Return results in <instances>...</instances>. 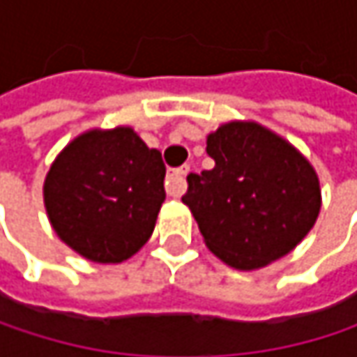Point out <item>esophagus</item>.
<instances>
[{
	"label": "esophagus",
	"instance_id": "esophagus-1",
	"mask_svg": "<svg viewBox=\"0 0 357 357\" xmlns=\"http://www.w3.org/2000/svg\"><path fill=\"white\" fill-rule=\"evenodd\" d=\"M188 172H190V165H183L179 169L169 172L167 181H165V190H167L169 196L178 198V196H181L185 192V176H188Z\"/></svg>",
	"mask_w": 357,
	"mask_h": 357
}]
</instances>
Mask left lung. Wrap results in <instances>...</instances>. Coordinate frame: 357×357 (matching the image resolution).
Returning a JSON list of instances; mask_svg holds the SVG:
<instances>
[{"label": "left lung", "instance_id": "8db88e82", "mask_svg": "<svg viewBox=\"0 0 357 357\" xmlns=\"http://www.w3.org/2000/svg\"><path fill=\"white\" fill-rule=\"evenodd\" d=\"M206 153L215 167L188 176L181 202L217 258L256 271L308 236L321 213V181L291 142L236 119L206 136Z\"/></svg>", "mask_w": 357, "mask_h": 357}]
</instances>
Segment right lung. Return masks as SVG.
Here are the masks:
<instances>
[{"instance_id": "add662e5", "label": "right lung", "mask_w": 357, "mask_h": 357, "mask_svg": "<svg viewBox=\"0 0 357 357\" xmlns=\"http://www.w3.org/2000/svg\"><path fill=\"white\" fill-rule=\"evenodd\" d=\"M165 165L130 128L89 130L51 163L43 200L57 238L101 264L134 256L153 236L165 200Z\"/></svg>"}]
</instances>
